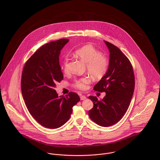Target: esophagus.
Segmentation results:
<instances>
[{
  "label": "esophagus",
  "instance_id": "1",
  "mask_svg": "<svg viewBox=\"0 0 160 160\" xmlns=\"http://www.w3.org/2000/svg\"><path fill=\"white\" fill-rule=\"evenodd\" d=\"M86 99V96H84V95H82V96L80 97V99H81V100H84V99Z\"/></svg>",
  "mask_w": 160,
  "mask_h": 160
}]
</instances>
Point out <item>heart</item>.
I'll use <instances>...</instances> for the list:
<instances>
[{"instance_id": "heart-1", "label": "heart", "mask_w": 160, "mask_h": 160, "mask_svg": "<svg viewBox=\"0 0 160 160\" xmlns=\"http://www.w3.org/2000/svg\"><path fill=\"white\" fill-rule=\"evenodd\" d=\"M74 55L78 57L84 63H86L88 72L96 78H101L106 74L108 62L106 58L102 55L101 53L89 45L83 46L74 52ZM62 67L64 72H69V58L65 57L62 62ZM91 77L84 76L77 78L74 83L75 88L80 90H85L88 85L91 83Z\"/></svg>"}]
</instances>
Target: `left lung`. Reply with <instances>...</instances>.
<instances>
[{
	"label": "left lung",
	"instance_id": "left-lung-1",
	"mask_svg": "<svg viewBox=\"0 0 160 160\" xmlns=\"http://www.w3.org/2000/svg\"><path fill=\"white\" fill-rule=\"evenodd\" d=\"M110 52L108 67L93 89L105 92L103 99L89 96L93 107L89 116L94 122L102 127H110L119 122L127 111L132 97L135 78L131 63L121 50L104 41Z\"/></svg>",
	"mask_w": 160,
	"mask_h": 160
}]
</instances>
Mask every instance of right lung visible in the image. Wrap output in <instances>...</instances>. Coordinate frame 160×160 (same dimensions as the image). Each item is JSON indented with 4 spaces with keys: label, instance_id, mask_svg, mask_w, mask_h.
<instances>
[{
    "label": "right lung",
    "instance_id": "right-lung-1",
    "mask_svg": "<svg viewBox=\"0 0 160 160\" xmlns=\"http://www.w3.org/2000/svg\"><path fill=\"white\" fill-rule=\"evenodd\" d=\"M69 41L61 39L46 44L26 62L21 88L26 106L32 116L43 127L56 129L67 122L72 107L80 100L74 92L58 96L54 89L63 78L59 54Z\"/></svg>",
    "mask_w": 160,
    "mask_h": 160
}]
</instances>
